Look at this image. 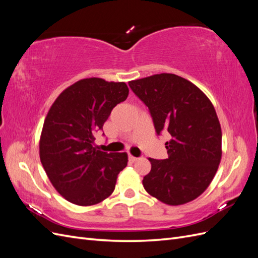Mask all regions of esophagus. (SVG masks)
<instances>
[{
  "label": "esophagus",
  "mask_w": 258,
  "mask_h": 258,
  "mask_svg": "<svg viewBox=\"0 0 258 258\" xmlns=\"http://www.w3.org/2000/svg\"><path fill=\"white\" fill-rule=\"evenodd\" d=\"M139 158H137V157H135V156H132V155H129V161H131V162H135V161H137Z\"/></svg>",
  "instance_id": "34e87169"
}]
</instances>
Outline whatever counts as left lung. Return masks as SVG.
<instances>
[{"label":"left lung","instance_id":"left-lung-1","mask_svg":"<svg viewBox=\"0 0 258 258\" xmlns=\"http://www.w3.org/2000/svg\"><path fill=\"white\" fill-rule=\"evenodd\" d=\"M148 107L156 132L166 131L168 158H148L143 177L151 196L169 206L198 198L214 178L222 159V129L206 93L183 77L161 73L129 82Z\"/></svg>","mask_w":258,"mask_h":258}]
</instances>
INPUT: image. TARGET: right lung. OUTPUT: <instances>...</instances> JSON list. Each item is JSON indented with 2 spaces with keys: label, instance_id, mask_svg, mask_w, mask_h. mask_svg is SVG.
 Wrapping results in <instances>:
<instances>
[{
  "label": "right lung",
  "instance_id": "obj_1",
  "mask_svg": "<svg viewBox=\"0 0 258 258\" xmlns=\"http://www.w3.org/2000/svg\"><path fill=\"white\" fill-rule=\"evenodd\" d=\"M128 95L126 83L90 77L69 86L50 106L40 159L54 189L71 204L93 206L114 191L128 155L101 152L93 144L114 106Z\"/></svg>",
  "mask_w": 258,
  "mask_h": 258
}]
</instances>
